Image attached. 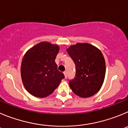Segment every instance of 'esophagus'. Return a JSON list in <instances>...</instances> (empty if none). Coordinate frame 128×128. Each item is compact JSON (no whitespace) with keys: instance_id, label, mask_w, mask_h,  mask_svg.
Segmentation results:
<instances>
[{"instance_id":"1","label":"esophagus","mask_w":128,"mask_h":128,"mask_svg":"<svg viewBox=\"0 0 128 128\" xmlns=\"http://www.w3.org/2000/svg\"><path fill=\"white\" fill-rule=\"evenodd\" d=\"M64 76H65V78H67V77H68V74H67L66 71H64Z\"/></svg>"}]
</instances>
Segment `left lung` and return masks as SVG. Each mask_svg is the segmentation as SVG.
<instances>
[{
    "mask_svg": "<svg viewBox=\"0 0 128 128\" xmlns=\"http://www.w3.org/2000/svg\"><path fill=\"white\" fill-rule=\"evenodd\" d=\"M76 66V75L69 82L72 91L87 98L98 92L102 87L106 73V64L100 49L87 42L76 43L67 48Z\"/></svg>",
    "mask_w": 128,
    "mask_h": 128,
    "instance_id": "8db88e82",
    "label": "left lung"
}]
</instances>
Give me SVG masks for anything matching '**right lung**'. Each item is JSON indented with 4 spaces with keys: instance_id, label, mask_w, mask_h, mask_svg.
<instances>
[{
    "instance_id": "add662e5",
    "label": "right lung",
    "mask_w": 128,
    "mask_h": 128,
    "mask_svg": "<svg viewBox=\"0 0 128 128\" xmlns=\"http://www.w3.org/2000/svg\"><path fill=\"white\" fill-rule=\"evenodd\" d=\"M59 48L58 44L43 41L30 48L24 56L20 70L22 80L31 95L47 97L64 78L55 62Z\"/></svg>"
}]
</instances>
